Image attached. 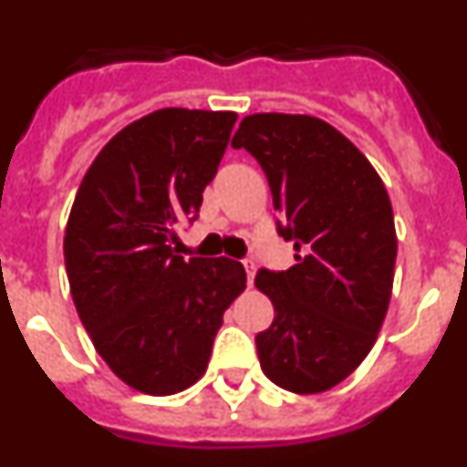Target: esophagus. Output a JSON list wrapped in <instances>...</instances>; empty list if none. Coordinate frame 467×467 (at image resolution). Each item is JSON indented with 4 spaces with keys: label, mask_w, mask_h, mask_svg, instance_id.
<instances>
[{
    "label": "esophagus",
    "mask_w": 467,
    "mask_h": 467,
    "mask_svg": "<svg viewBox=\"0 0 467 467\" xmlns=\"http://www.w3.org/2000/svg\"><path fill=\"white\" fill-rule=\"evenodd\" d=\"M243 266H245L247 285H253V283H254V271H257V266H254L253 259H245V262H243Z\"/></svg>",
    "instance_id": "obj_1"
}]
</instances>
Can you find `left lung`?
Segmentation results:
<instances>
[{"instance_id": "left-lung-1", "label": "left lung", "mask_w": 467, "mask_h": 467, "mask_svg": "<svg viewBox=\"0 0 467 467\" xmlns=\"http://www.w3.org/2000/svg\"><path fill=\"white\" fill-rule=\"evenodd\" d=\"M269 180L275 231L295 243L287 271L259 269L254 285L274 304L254 337L259 365L292 393H323L372 350L393 290L390 198L356 144L306 114H250L231 140Z\"/></svg>"}]
</instances>
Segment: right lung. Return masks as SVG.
Here are the masks:
<instances>
[{
    "label": "right lung",
    "instance_id": "right-lung-1",
    "mask_svg": "<svg viewBox=\"0 0 467 467\" xmlns=\"http://www.w3.org/2000/svg\"><path fill=\"white\" fill-rule=\"evenodd\" d=\"M234 111L168 107L117 133L84 175L67 231L74 306L102 360L147 395L180 393L203 377L222 316L245 287L241 262L180 257L217 175Z\"/></svg>",
    "mask_w": 467,
    "mask_h": 467
}]
</instances>
